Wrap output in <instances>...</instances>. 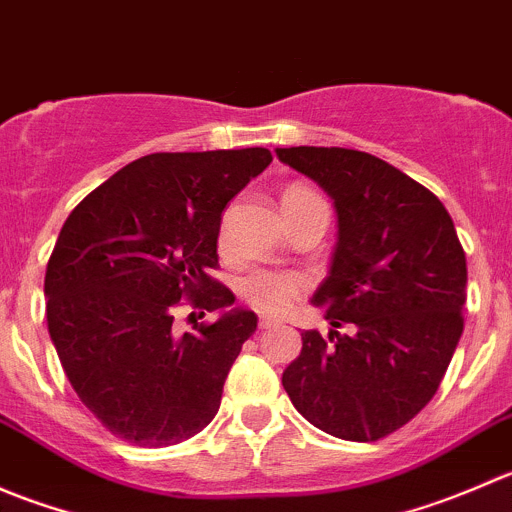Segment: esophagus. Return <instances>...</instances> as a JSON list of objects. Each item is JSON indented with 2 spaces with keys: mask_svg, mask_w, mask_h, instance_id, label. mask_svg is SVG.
<instances>
[{
  "mask_svg": "<svg viewBox=\"0 0 512 512\" xmlns=\"http://www.w3.org/2000/svg\"><path fill=\"white\" fill-rule=\"evenodd\" d=\"M257 327H260V329H275V327H280V322H277V319H272V317H260Z\"/></svg>",
  "mask_w": 512,
  "mask_h": 512,
  "instance_id": "esophagus-1",
  "label": "esophagus"
}]
</instances>
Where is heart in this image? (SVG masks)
<instances>
[{
  "instance_id": "heart-1",
  "label": "heart",
  "mask_w": 512,
  "mask_h": 512,
  "mask_svg": "<svg viewBox=\"0 0 512 512\" xmlns=\"http://www.w3.org/2000/svg\"><path fill=\"white\" fill-rule=\"evenodd\" d=\"M317 198V193L304 185H292L282 195V203L287 200H307ZM220 250H230V240H227V230L223 227L218 237ZM307 289V280H304L299 272H285V270H250L247 275L240 277L237 282V292L245 299L250 307H255L257 312L265 314H282L287 312L294 304V299Z\"/></svg>"
}]
</instances>
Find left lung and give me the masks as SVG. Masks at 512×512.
Instances as JSON below:
<instances>
[{
	"label": "left lung",
	"instance_id": "1",
	"mask_svg": "<svg viewBox=\"0 0 512 512\" xmlns=\"http://www.w3.org/2000/svg\"><path fill=\"white\" fill-rule=\"evenodd\" d=\"M277 158L322 185L339 225L312 297L332 332L302 334L282 386L329 436L379 441L441 386L463 334L466 252L441 200L386 160L314 146L277 148Z\"/></svg>",
	"mask_w": 512,
	"mask_h": 512
}]
</instances>
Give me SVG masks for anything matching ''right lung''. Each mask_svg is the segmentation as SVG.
<instances>
[{
	"instance_id": "add662e5",
	"label": "right lung",
	"mask_w": 512,
	"mask_h": 512,
	"mask_svg": "<svg viewBox=\"0 0 512 512\" xmlns=\"http://www.w3.org/2000/svg\"><path fill=\"white\" fill-rule=\"evenodd\" d=\"M270 163L267 148L151 153L66 218L46 265V324L71 386L113 436L175 446L218 414L257 314L230 309L183 337L173 317L180 299L200 314L235 302L208 275L218 270L220 220Z\"/></svg>"
}]
</instances>
